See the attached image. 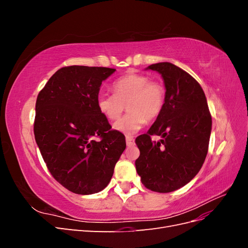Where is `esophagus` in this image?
Listing matches in <instances>:
<instances>
[{
    "instance_id": "obj_1",
    "label": "esophagus",
    "mask_w": 248,
    "mask_h": 248,
    "mask_svg": "<svg viewBox=\"0 0 248 248\" xmlns=\"http://www.w3.org/2000/svg\"><path fill=\"white\" fill-rule=\"evenodd\" d=\"M133 142H134V139L132 137H129V136L126 137V144H127V146L133 145Z\"/></svg>"
}]
</instances>
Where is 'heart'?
<instances>
[{
	"mask_svg": "<svg viewBox=\"0 0 248 248\" xmlns=\"http://www.w3.org/2000/svg\"><path fill=\"white\" fill-rule=\"evenodd\" d=\"M112 92L97 96V108L108 120L118 119L125 106L126 115L114 124V128L127 136L138 132L147 121L158 117L166 103V88L159 81L150 80L140 73H128L112 84Z\"/></svg>",
	"mask_w": 248,
	"mask_h": 248,
	"instance_id": "1",
	"label": "heart"
}]
</instances>
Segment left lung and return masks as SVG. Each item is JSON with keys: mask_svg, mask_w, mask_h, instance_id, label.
Instances as JSON below:
<instances>
[{"mask_svg": "<svg viewBox=\"0 0 248 248\" xmlns=\"http://www.w3.org/2000/svg\"><path fill=\"white\" fill-rule=\"evenodd\" d=\"M148 69L161 74L167 97L151 128L136 140L140 152L136 168L146 188L166 193L181 188L200 171L208 153L212 118L204 91L189 73L169 62ZM152 135L162 140L152 141Z\"/></svg>", "mask_w": 248, "mask_h": 248, "instance_id": "8db88e82", "label": "left lung"}]
</instances>
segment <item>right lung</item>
Wrapping results in <instances>:
<instances>
[{
  "label": "right lung",
  "instance_id": "add662e5",
  "mask_svg": "<svg viewBox=\"0 0 248 248\" xmlns=\"http://www.w3.org/2000/svg\"><path fill=\"white\" fill-rule=\"evenodd\" d=\"M115 71L66 66L37 97L36 142L51 176L71 192L92 194L106 188L126 148L124 134L111 129L97 108L102 80Z\"/></svg>",
  "mask_w": 248,
  "mask_h": 248
}]
</instances>
